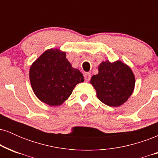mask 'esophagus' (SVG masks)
<instances>
[{
    "mask_svg": "<svg viewBox=\"0 0 158 158\" xmlns=\"http://www.w3.org/2000/svg\"><path fill=\"white\" fill-rule=\"evenodd\" d=\"M84 77L86 81H89L90 79V74L89 73H85Z\"/></svg>",
    "mask_w": 158,
    "mask_h": 158,
    "instance_id": "1",
    "label": "esophagus"
}]
</instances>
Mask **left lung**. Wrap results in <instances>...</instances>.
<instances>
[{
	"instance_id": "left-lung-1",
	"label": "left lung",
	"mask_w": 158,
	"mask_h": 158,
	"mask_svg": "<svg viewBox=\"0 0 158 158\" xmlns=\"http://www.w3.org/2000/svg\"><path fill=\"white\" fill-rule=\"evenodd\" d=\"M99 73L90 82L97 91L98 99L110 107H117L128 100L133 93L135 77L131 69L121 61H102Z\"/></svg>"
}]
</instances>
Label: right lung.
<instances>
[{
    "mask_svg": "<svg viewBox=\"0 0 158 158\" xmlns=\"http://www.w3.org/2000/svg\"><path fill=\"white\" fill-rule=\"evenodd\" d=\"M30 81L34 94L41 102L50 106H60L68 99L84 77L66 59V52L50 49L32 63Z\"/></svg>",
    "mask_w": 158,
    "mask_h": 158,
    "instance_id": "1",
    "label": "right lung"
}]
</instances>
